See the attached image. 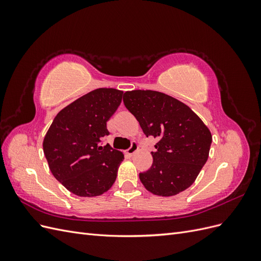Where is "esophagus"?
Segmentation results:
<instances>
[{"mask_svg": "<svg viewBox=\"0 0 261 261\" xmlns=\"http://www.w3.org/2000/svg\"><path fill=\"white\" fill-rule=\"evenodd\" d=\"M137 150H138V145L136 143H133L130 148L127 149V152H126V153H127L129 156H132L134 153L137 151Z\"/></svg>", "mask_w": 261, "mask_h": 261, "instance_id": "34e87169", "label": "esophagus"}]
</instances>
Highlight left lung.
I'll return each instance as SVG.
<instances>
[{"label": "left lung", "instance_id": "obj_1", "mask_svg": "<svg viewBox=\"0 0 261 261\" xmlns=\"http://www.w3.org/2000/svg\"><path fill=\"white\" fill-rule=\"evenodd\" d=\"M124 105L136 117L145 135L158 139L152 165L139 173L148 192L174 196L191 186L209 156V128L183 102L154 90L124 93Z\"/></svg>", "mask_w": 261, "mask_h": 261}]
</instances>
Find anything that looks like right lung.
Instances as JSON below:
<instances>
[{"label":"right lung","instance_id":"right-lung-1","mask_svg":"<svg viewBox=\"0 0 261 261\" xmlns=\"http://www.w3.org/2000/svg\"><path fill=\"white\" fill-rule=\"evenodd\" d=\"M123 91L99 88L62 109L46 132L43 152L53 176L80 197L108 192L116 179L123 152L110 145L107 122L122 102Z\"/></svg>","mask_w":261,"mask_h":261}]
</instances>
